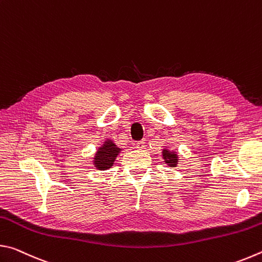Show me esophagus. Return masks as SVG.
I'll return each instance as SVG.
<instances>
[{"mask_svg": "<svg viewBox=\"0 0 262 262\" xmlns=\"http://www.w3.org/2000/svg\"><path fill=\"white\" fill-rule=\"evenodd\" d=\"M144 147H145V142H144V141H139V142H137V143H136V149L143 150Z\"/></svg>", "mask_w": 262, "mask_h": 262, "instance_id": "obj_1", "label": "esophagus"}]
</instances>
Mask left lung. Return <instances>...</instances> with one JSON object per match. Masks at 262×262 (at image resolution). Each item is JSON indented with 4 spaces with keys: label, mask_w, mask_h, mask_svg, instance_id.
<instances>
[{
    "label": "left lung",
    "mask_w": 262,
    "mask_h": 262,
    "mask_svg": "<svg viewBox=\"0 0 262 262\" xmlns=\"http://www.w3.org/2000/svg\"><path fill=\"white\" fill-rule=\"evenodd\" d=\"M163 158L165 164H167L168 166L171 167H176L177 164H178V155H177L176 151H170L168 149H163Z\"/></svg>",
    "instance_id": "1"
}]
</instances>
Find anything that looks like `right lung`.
<instances>
[{
  "label": "right lung",
  "mask_w": 262,
  "mask_h": 262,
  "mask_svg": "<svg viewBox=\"0 0 262 262\" xmlns=\"http://www.w3.org/2000/svg\"><path fill=\"white\" fill-rule=\"evenodd\" d=\"M121 151L112 140H106L101 147L98 148L94 157V165L97 170L105 171L113 166L115 158Z\"/></svg>",
  "instance_id": "1"
}]
</instances>
